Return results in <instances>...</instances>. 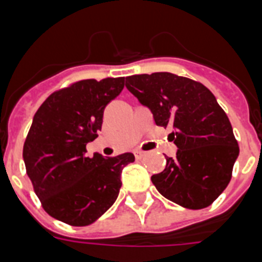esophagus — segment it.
<instances>
[{
    "label": "esophagus",
    "mask_w": 262,
    "mask_h": 262,
    "mask_svg": "<svg viewBox=\"0 0 262 262\" xmlns=\"http://www.w3.org/2000/svg\"><path fill=\"white\" fill-rule=\"evenodd\" d=\"M134 155H135V159H136V160H142L143 157L145 156V152H143V151H135V152H134Z\"/></svg>",
    "instance_id": "esophagus-1"
}]
</instances>
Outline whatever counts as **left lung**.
Returning <instances> with one entry per match:
<instances>
[{
    "mask_svg": "<svg viewBox=\"0 0 262 262\" xmlns=\"http://www.w3.org/2000/svg\"><path fill=\"white\" fill-rule=\"evenodd\" d=\"M126 88L149 107L157 126L172 124L176 157L151 177L161 195L186 209H205L230 184L239 144L230 119L205 85L157 72L126 77Z\"/></svg>",
    "mask_w": 262,
    "mask_h": 262,
    "instance_id": "8db88e82",
    "label": "left lung"
}]
</instances>
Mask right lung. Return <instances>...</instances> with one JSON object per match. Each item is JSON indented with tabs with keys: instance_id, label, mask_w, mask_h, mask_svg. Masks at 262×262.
Segmentation results:
<instances>
[{
	"instance_id": "right-lung-1",
	"label": "right lung",
	"mask_w": 262,
	"mask_h": 262,
	"mask_svg": "<svg viewBox=\"0 0 262 262\" xmlns=\"http://www.w3.org/2000/svg\"><path fill=\"white\" fill-rule=\"evenodd\" d=\"M123 88L124 77L76 81L53 92L34 115L23 160L43 209L57 221L88 226L118 198L122 169L135 156L85 154L102 127L103 110Z\"/></svg>"
}]
</instances>
